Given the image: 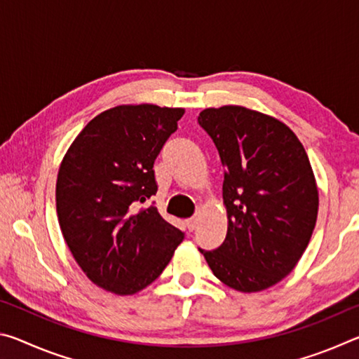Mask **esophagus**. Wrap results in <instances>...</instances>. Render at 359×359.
I'll use <instances>...</instances> for the list:
<instances>
[{"label":"esophagus","mask_w":359,"mask_h":359,"mask_svg":"<svg viewBox=\"0 0 359 359\" xmlns=\"http://www.w3.org/2000/svg\"><path fill=\"white\" fill-rule=\"evenodd\" d=\"M185 224H187V229H188V231H193L194 228H196V224H198V218H196V217L188 218V220L185 222Z\"/></svg>","instance_id":"1"}]
</instances>
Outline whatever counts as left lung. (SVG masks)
I'll return each instance as SVG.
<instances>
[{"instance_id": "obj_1", "label": "left lung", "mask_w": 359, "mask_h": 359, "mask_svg": "<svg viewBox=\"0 0 359 359\" xmlns=\"http://www.w3.org/2000/svg\"><path fill=\"white\" fill-rule=\"evenodd\" d=\"M198 123L220 154L228 214L223 244L199 252L229 288H269L294 269L317 223L311 161L287 125L247 107L204 109Z\"/></svg>"}]
</instances>
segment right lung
I'll list each match as a JSON object with an SVG mask.
<instances>
[{"instance_id": "obj_1", "label": "right lung", "mask_w": 359, "mask_h": 359, "mask_svg": "<svg viewBox=\"0 0 359 359\" xmlns=\"http://www.w3.org/2000/svg\"><path fill=\"white\" fill-rule=\"evenodd\" d=\"M185 114L180 107L117 106L88 121L57 179V214L72 257L95 285L135 294L158 278L184 233L155 205L154 163Z\"/></svg>"}]
</instances>
